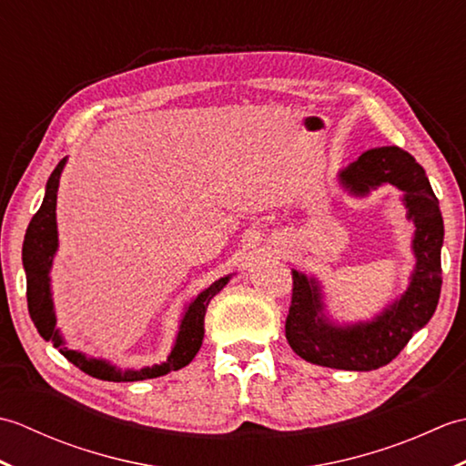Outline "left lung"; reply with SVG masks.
<instances>
[{
	"label": "left lung",
	"mask_w": 466,
	"mask_h": 466,
	"mask_svg": "<svg viewBox=\"0 0 466 466\" xmlns=\"http://www.w3.org/2000/svg\"><path fill=\"white\" fill-rule=\"evenodd\" d=\"M352 196H366L374 187L392 184L404 192L402 202L414 222L412 252L417 264L409 289L400 299L369 322L332 324L324 316L322 290L316 279L292 270V302L286 316V339L300 359L339 370H374L397 359L414 332L437 310L442 276L441 248L442 214L427 174L399 146L364 152L339 174Z\"/></svg>",
	"instance_id": "obj_1"
}]
</instances>
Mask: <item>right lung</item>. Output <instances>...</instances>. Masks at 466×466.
<instances>
[{"label":"right lung","instance_id":"right-lung-1","mask_svg":"<svg viewBox=\"0 0 466 466\" xmlns=\"http://www.w3.org/2000/svg\"><path fill=\"white\" fill-rule=\"evenodd\" d=\"M66 166V157L56 166V170L49 176L46 184V196L39 210L34 214L32 222L27 226L22 260L27 279V309L29 316L35 324V329L44 340H52L56 349H59L66 359L76 364L77 369L94 379L107 380V382H134L156 379L172 370H180L186 364H190L198 354L204 340V316L206 309L214 296L220 292L232 274L216 280L212 286H208L196 299L186 306V312L180 320V330H177L176 342L172 352L167 354V360L162 364L144 366L140 370H120L106 360L87 359L86 354L77 350H69L62 334L56 329V312L52 302V289H49V270H52L54 256L57 250V224H56V202H57V186L59 176Z\"/></svg>","mask_w":466,"mask_h":466}]
</instances>
